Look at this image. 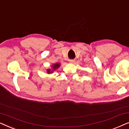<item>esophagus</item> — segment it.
<instances>
[{"mask_svg":"<svg viewBox=\"0 0 129 129\" xmlns=\"http://www.w3.org/2000/svg\"><path fill=\"white\" fill-rule=\"evenodd\" d=\"M75 61V60H74V59H70L69 60V62L71 63H73Z\"/></svg>","mask_w":129,"mask_h":129,"instance_id":"esophagus-1","label":"esophagus"}]
</instances>
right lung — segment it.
<instances>
[{"label": "right lung", "instance_id": "1", "mask_svg": "<svg viewBox=\"0 0 129 129\" xmlns=\"http://www.w3.org/2000/svg\"><path fill=\"white\" fill-rule=\"evenodd\" d=\"M60 67V64H59V63H56V64H54L52 66V68H53V70H56V69H57L58 68H59ZM53 70L51 71L50 70H47V72H48L49 73H52L53 72Z\"/></svg>", "mask_w": 129, "mask_h": 129}]
</instances>
